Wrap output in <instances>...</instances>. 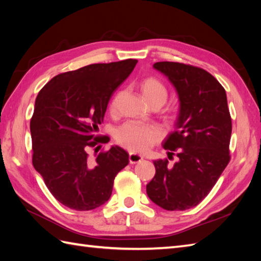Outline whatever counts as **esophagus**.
Instances as JSON below:
<instances>
[{
	"instance_id": "esophagus-1",
	"label": "esophagus",
	"mask_w": 261,
	"mask_h": 261,
	"mask_svg": "<svg viewBox=\"0 0 261 261\" xmlns=\"http://www.w3.org/2000/svg\"><path fill=\"white\" fill-rule=\"evenodd\" d=\"M141 160H143V157L141 156V154H138L136 152H130L129 153V162H130V164L140 163Z\"/></svg>"
}]
</instances>
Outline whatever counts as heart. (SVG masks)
I'll return each mask as SVG.
<instances>
[{"label":"heart","instance_id":"obj_1","mask_svg":"<svg viewBox=\"0 0 261 261\" xmlns=\"http://www.w3.org/2000/svg\"><path fill=\"white\" fill-rule=\"evenodd\" d=\"M140 90L149 105H163L168 96L164 83L156 77H147L142 81ZM163 137V131L156 125H141L129 122L115 131V139L130 151L143 152L153 146Z\"/></svg>","mask_w":261,"mask_h":261}]
</instances>
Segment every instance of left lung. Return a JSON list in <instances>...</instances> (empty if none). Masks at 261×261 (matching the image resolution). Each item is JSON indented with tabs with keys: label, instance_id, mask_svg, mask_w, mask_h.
<instances>
[{
	"label": "left lung",
	"instance_id": "1",
	"mask_svg": "<svg viewBox=\"0 0 261 261\" xmlns=\"http://www.w3.org/2000/svg\"><path fill=\"white\" fill-rule=\"evenodd\" d=\"M174 85L179 98L176 130L163 147L178 160H154L156 175L147 194L158 206L184 211L202 202L230 162L232 122L223 86L206 70L173 62L153 64Z\"/></svg>",
	"mask_w": 261,
	"mask_h": 261
}]
</instances>
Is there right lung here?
<instances>
[{"mask_svg":"<svg viewBox=\"0 0 261 261\" xmlns=\"http://www.w3.org/2000/svg\"><path fill=\"white\" fill-rule=\"evenodd\" d=\"M138 60L92 64L55 76L39 92L30 121L32 164L58 202L76 211L101 206L112 194L116 174L129 164L118 146L92 160L86 152L97 142L112 93Z\"/></svg>","mask_w":261,"mask_h":261,"instance_id":"obj_1","label":"right lung"}]
</instances>
